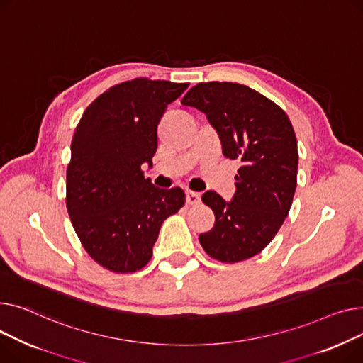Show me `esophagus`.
Here are the masks:
<instances>
[{
  "label": "esophagus",
  "instance_id": "esophagus-1",
  "mask_svg": "<svg viewBox=\"0 0 363 363\" xmlns=\"http://www.w3.org/2000/svg\"><path fill=\"white\" fill-rule=\"evenodd\" d=\"M201 202V194H196V191L187 190L186 191V203L187 205H198Z\"/></svg>",
  "mask_w": 363,
  "mask_h": 363
}]
</instances>
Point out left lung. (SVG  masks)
<instances>
[{
	"mask_svg": "<svg viewBox=\"0 0 363 363\" xmlns=\"http://www.w3.org/2000/svg\"><path fill=\"white\" fill-rule=\"evenodd\" d=\"M182 104L203 113L224 157L242 162L231 201L203 194L216 224L199 242L221 262L252 258L274 239L291 206L299 161L293 125L279 105L239 83H199Z\"/></svg>",
	"mask_w": 363,
	"mask_h": 363,
	"instance_id": "8db88e82",
	"label": "left lung"
}]
</instances>
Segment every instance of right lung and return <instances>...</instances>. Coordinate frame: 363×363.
Returning a JSON list of instances; mask_svg holds the SVG:
<instances>
[{"label": "right lung", "mask_w": 363, "mask_h": 363, "mask_svg": "<svg viewBox=\"0 0 363 363\" xmlns=\"http://www.w3.org/2000/svg\"><path fill=\"white\" fill-rule=\"evenodd\" d=\"M189 83L135 79L99 95L83 113L67 167V211L83 247L104 268L135 272L152 257L167 217L184 205L180 187L145 179L157 127Z\"/></svg>", "instance_id": "add662e5"}]
</instances>
